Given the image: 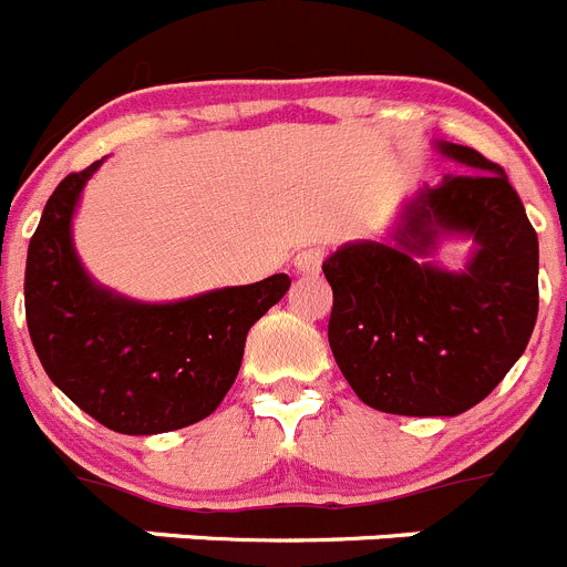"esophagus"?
Returning a JSON list of instances; mask_svg holds the SVG:
<instances>
[{
    "instance_id": "1",
    "label": "esophagus",
    "mask_w": 567,
    "mask_h": 567,
    "mask_svg": "<svg viewBox=\"0 0 567 567\" xmlns=\"http://www.w3.org/2000/svg\"><path fill=\"white\" fill-rule=\"evenodd\" d=\"M321 262H324V248L321 246H305L293 259V266L299 274H319Z\"/></svg>"
}]
</instances>
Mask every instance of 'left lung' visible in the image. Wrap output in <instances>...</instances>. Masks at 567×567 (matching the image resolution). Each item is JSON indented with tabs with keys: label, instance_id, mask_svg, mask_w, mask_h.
<instances>
[{
	"label": "left lung",
	"instance_id": "1",
	"mask_svg": "<svg viewBox=\"0 0 567 567\" xmlns=\"http://www.w3.org/2000/svg\"><path fill=\"white\" fill-rule=\"evenodd\" d=\"M436 147L464 171L416 193L394 243H347L321 266L338 369L385 414L456 416L478 405L537 321V231L504 167L473 147ZM447 234L474 237L464 272L421 259Z\"/></svg>",
	"mask_w": 567,
	"mask_h": 567
}]
</instances>
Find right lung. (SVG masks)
<instances>
[{
	"label": "right lung",
	"mask_w": 567,
	"mask_h": 567,
	"mask_svg": "<svg viewBox=\"0 0 567 567\" xmlns=\"http://www.w3.org/2000/svg\"><path fill=\"white\" fill-rule=\"evenodd\" d=\"M100 162L50 195L28 248L24 313L35 355L63 394L128 436L167 433L218 409L246 336L290 288L288 274L145 305L100 288L72 246V215Z\"/></svg>",
	"instance_id": "add662e5"
}]
</instances>
